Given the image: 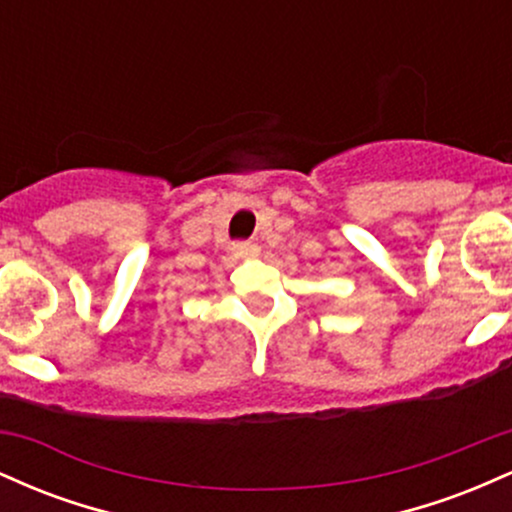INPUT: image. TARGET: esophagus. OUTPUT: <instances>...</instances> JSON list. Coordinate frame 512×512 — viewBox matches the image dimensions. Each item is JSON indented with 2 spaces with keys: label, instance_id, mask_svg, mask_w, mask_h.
Instances as JSON below:
<instances>
[{
  "label": "esophagus",
  "instance_id": "34e87169",
  "mask_svg": "<svg viewBox=\"0 0 512 512\" xmlns=\"http://www.w3.org/2000/svg\"><path fill=\"white\" fill-rule=\"evenodd\" d=\"M233 252H236L238 257H257V252H260V248L252 243H236L233 245Z\"/></svg>",
  "mask_w": 512,
  "mask_h": 512
}]
</instances>
